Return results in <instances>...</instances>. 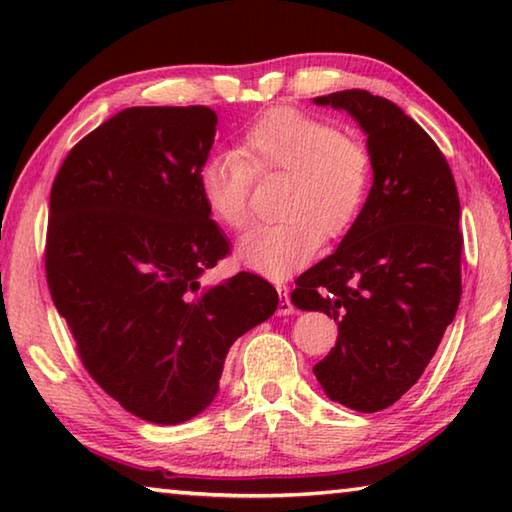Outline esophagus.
Wrapping results in <instances>:
<instances>
[{
    "label": "esophagus",
    "instance_id": "34e87169",
    "mask_svg": "<svg viewBox=\"0 0 512 512\" xmlns=\"http://www.w3.org/2000/svg\"><path fill=\"white\" fill-rule=\"evenodd\" d=\"M277 293H280V305H277V314L280 316H291L296 307H293V302L289 298V289L284 287V284H277Z\"/></svg>",
    "mask_w": 512,
    "mask_h": 512
}]
</instances>
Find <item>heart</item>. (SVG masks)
Returning <instances> with one entry per match:
<instances>
[{
  "label": "heart",
  "mask_w": 512,
  "mask_h": 512,
  "mask_svg": "<svg viewBox=\"0 0 512 512\" xmlns=\"http://www.w3.org/2000/svg\"><path fill=\"white\" fill-rule=\"evenodd\" d=\"M253 173H287L277 205L282 221L246 232L237 259L250 271L282 280L311 262L320 239L345 235L359 219L372 160L366 146L329 121L273 108L246 128L237 153H214L198 167V196L214 221L230 230L246 228Z\"/></svg>",
  "instance_id": "b5f03b06"
}]
</instances>
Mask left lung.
<instances>
[{"label":"left lung","instance_id":"obj_1","mask_svg":"<svg viewBox=\"0 0 512 512\" xmlns=\"http://www.w3.org/2000/svg\"><path fill=\"white\" fill-rule=\"evenodd\" d=\"M314 103L345 110L366 133L372 187L339 248L298 277L291 302L339 325L314 366L325 395L375 413L420 379L456 316L461 203L445 155L393 101L343 90Z\"/></svg>","mask_w":512,"mask_h":512}]
</instances>
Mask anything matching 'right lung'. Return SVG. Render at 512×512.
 I'll list each match as a JSON object with an SVG mask.
<instances>
[{"label":"right lung","mask_w":512,"mask_h":512,"mask_svg":"<svg viewBox=\"0 0 512 512\" xmlns=\"http://www.w3.org/2000/svg\"><path fill=\"white\" fill-rule=\"evenodd\" d=\"M216 124L205 106L126 108L69 151L51 187L54 305L92 379L153 424L205 411L230 345L280 302L253 273L198 280L230 250L196 185Z\"/></svg>","instance_id":"add662e5"}]
</instances>
